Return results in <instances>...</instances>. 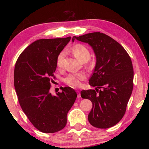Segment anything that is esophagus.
Segmentation results:
<instances>
[{"label": "esophagus", "instance_id": "esophagus-1", "mask_svg": "<svg viewBox=\"0 0 149 149\" xmlns=\"http://www.w3.org/2000/svg\"><path fill=\"white\" fill-rule=\"evenodd\" d=\"M77 97L78 98H80L81 97V95H80V92L79 91L77 90Z\"/></svg>", "mask_w": 149, "mask_h": 149}]
</instances>
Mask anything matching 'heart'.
I'll return each instance as SVG.
<instances>
[{
	"mask_svg": "<svg viewBox=\"0 0 149 149\" xmlns=\"http://www.w3.org/2000/svg\"><path fill=\"white\" fill-rule=\"evenodd\" d=\"M71 51L74 56L83 62H86L89 60L91 54L89 49L84 45L77 44L71 48ZM65 52H60L56 58V65L58 68H62L64 65ZM86 76L83 73H74L68 75L65 82L72 87H79L82 84V81L85 79Z\"/></svg>",
	"mask_w": 149,
	"mask_h": 149,
	"instance_id": "obj_1",
	"label": "heart"
}]
</instances>
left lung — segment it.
Here are the masks:
<instances>
[{
	"label": "left lung",
	"instance_id": "left-lung-1",
	"mask_svg": "<svg viewBox=\"0 0 149 149\" xmlns=\"http://www.w3.org/2000/svg\"><path fill=\"white\" fill-rule=\"evenodd\" d=\"M89 45L96 56L89 85L95 89L83 90L81 97L89 99L93 108L88 120L100 129L112 127L125 114L133 87V68L129 54L114 39L100 32L90 33L74 40Z\"/></svg>",
	"mask_w": 149,
	"mask_h": 149
}]
</instances>
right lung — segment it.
I'll return each mask as SVG.
<instances>
[{
  "mask_svg": "<svg viewBox=\"0 0 149 149\" xmlns=\"http://www.w3.org/2000/svg\"><path fill=\"white\" fill-rule=\"evenodd\" d=\"M70 39L37 40L22 52L15 65L14 87L19 104L34 127L42 133H55L65 127L68 112L77 98L70 87H61L62 93L56 95L49 91L56 58Z\"/></svg>",
  "mask_w": 149,
  "mask_h": 149,
  "instance_id": "right-lung-1",
  "label": "right lung"
}]
</instances>
